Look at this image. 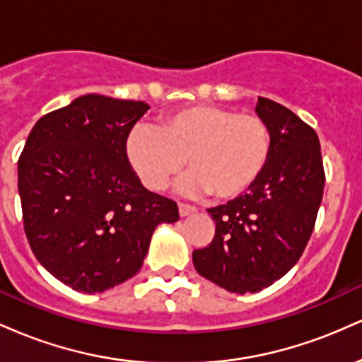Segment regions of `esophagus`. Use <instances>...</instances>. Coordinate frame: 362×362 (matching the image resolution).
Here are the masks:
<instances>
[{"label": "esophagus", "mask_w": 362, "mask_h": 362, "mask_svg": "<svg viewBox=\"0 0 362 362\" xmlns=\"http://www.w3.org/2000/svg\"><path fill=\"white\" fill-rule=\"evenodd\" d=\"M195 207L194 206H189V204H178V214H180V218H185V216H190L195 213Z\"/></svg>", "instance_id": "1"}]
</instances>
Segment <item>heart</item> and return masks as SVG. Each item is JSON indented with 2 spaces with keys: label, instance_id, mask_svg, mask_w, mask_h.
<instances>
[{
  "label": "heart",
  "instance_id": "1",
  "mask_svg": "<svg viewBox=\"0 0 362 362\" xmlns=\"http://www.w3.org/2000/svg\"><path fill=\"white\" fill-rule=\"evenodd\" d=\"M126 153L148 189H163L187 158L192 170L177 182L178 192H213L228 201L259 180L271 155V132L257 115L199 103L170 112L160 127L132 129Z\"/></svg>",
  "mask_w": 362,
  "mask_h": 362
}]
</instances>
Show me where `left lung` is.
Returning <instances> with one entry per match:
<instances>
[{
	"mask_svg": "<svg viewBox=\"0 0 362 362\" xmlns=\"http://www.w3.org/2000/svg\"><path fill=\"white\" fill-rule=\"evenodd\" d=\"M255 112L271 132L265 170L247 194L207 209L214 238L192 253L202 277L238 294L269 288L300 260L325 185L317 132L269 98L259 97Z\"/></svg>",
	"mask_w": 362,
	"mask_h": 362,
	"instance_id": "1",
	"label": "left lung"
}]
</instances>
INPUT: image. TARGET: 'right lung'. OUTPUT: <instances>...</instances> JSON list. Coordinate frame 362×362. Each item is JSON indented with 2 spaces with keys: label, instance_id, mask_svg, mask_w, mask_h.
Returning <instances> with one entry per match:
<instances>
[{
  "label": "right lung",
  "instance_id": "right-lung-1",
  "mask_svg": "<svg viewBox=\"0 0 362 362\" xmlns=\"http://www.w3.org/2000/svg\"><path fill=\"white\" fill-rule=\"evenodd\" d=\"M148 103L88 93L35 122L18 160L23 228L37 260L62 284L93 294L143 267L153 231L178 207L149 192L126 141Z\"/></svg>",
  "mask_w": 362,
  "mask_h": 362
}]
</instances>
